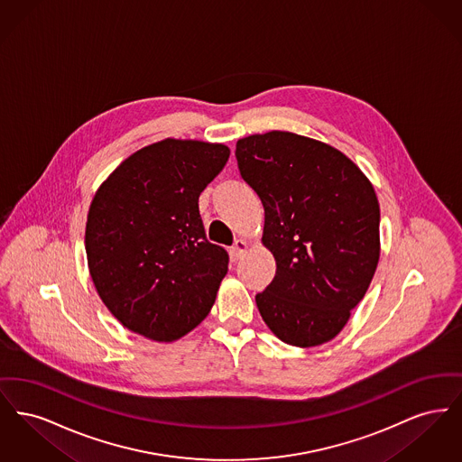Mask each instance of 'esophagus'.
Listing matches in <instances>:
<instances>
[{"label": "esophagus", "instance_id": "obj_1", "mask_svg": "<svg viewBox=\"0 0 462 462\" xmlns=\"http://www.w3.org/2000/svg\"><path fill=\"white\" fill-rule=\"evenodd\" d=\"M247 249H249V242L244 241V239H237L236 244L232 245V256H234L236 260H239V258H242V256L245 254Z\"/></svg>", "mask_w": 462, "mask_h": 462}]
</instances>
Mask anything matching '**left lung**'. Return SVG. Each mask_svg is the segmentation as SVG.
I'll use <instances>...</instances> for the list:
<instances>
[{
    "label": "left lung",
    "instance_id": "8db88e82",
    "mask_svg": "<svg viewBox=\"0 0 462 462\" xmlns=\"http://www.w3.org/2000/svg\"><path fill=\"white\" fill-rule=\"evenodd\" d=\"M244 181L262 199L275 277L256 305L281 341L319 346L346 326L379 262L373 183L337 149L296 133L241 138Z\"/></svg>",
    "mask_w": 462,
    "mask_h": 462
}]
</instances>
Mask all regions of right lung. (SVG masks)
Wrapping results in <instances>:
<instances>
[{"label":"right lung","mask_w":462,"mask_h":462,"mask_svg":"<svg viewBox=\"0 0 462 462\" xmlns=\"http://www.w3.org/2000/svg\"><path fill=\"white\" fill-rule=\"evenodd\" d=\"M223 143L166 138L125 159L89 204V275L110 313L147 339L198 328L228 272L206 239L199 196L226 164Z\"/></svg>","instance_id":"right-lung-1"}]
</instances>
